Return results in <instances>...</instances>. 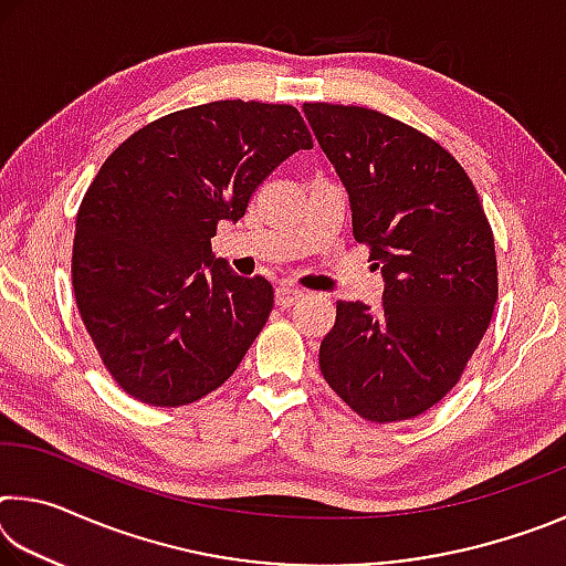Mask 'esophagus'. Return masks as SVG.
I'll return each mask as SVG.
<instances>
[{
	"mask_svg": "<svg viewBox=\"0 0 566 566\" xmlns=\"http://www.w3.org/2000/svg\"><path fill=\"white\" fill-rule=\"evenodd\" d=\"M276 304L282 306V310H286V306H292L294 302H300L302 296H304V292L302 290H296V286H292V284H282V286H276Z\"/></svg>",
	"mask_w": 566,
	"mask_h": 566,
	"instance_id": "1",
	"label": "esophagus"
}]
</instances>
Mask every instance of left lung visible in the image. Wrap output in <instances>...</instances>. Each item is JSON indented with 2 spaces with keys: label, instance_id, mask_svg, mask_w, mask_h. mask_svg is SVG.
I'll return each instance as SVG.
<instances>
[{
  "label": "left lung",
  "instance_id": "8db88e82",
  "mask_svg": "<svg viewBox=\"0 0 566 566\" xmlns=\"http://www.w3.org/2000/svg\"><path fill=\"white\" fill-rule=\"evenodd\" d=\"M304 114L349 195L354 239L385 276L379 310L337 302L322 375L364 419H411L457 385L490 327L492 227L462 165L427 134L367 107Z\"/></svg>",
  "mask_w": 566,
  "mask_h": 566
}]
</instances>
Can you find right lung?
<instances>
[{
	"label": "right lung",
	"mask_w": 566,
	"mask_h": 566,
	"mask_svg": "<svg viewBox=\"0 0 566 566\" xmlns=\"http://www.w3.org/2000/svg\"><path fill=\"white\" fill-rule=\"evenodd\" d=\"M312 134L290 104L209 102L167 114L112 151L76 214L72 286L114 381L179 407L234 375L274 290L212 252L254 189Z\"/></svg>",
	"instance_id": "obj_1"
}]
</instances>
